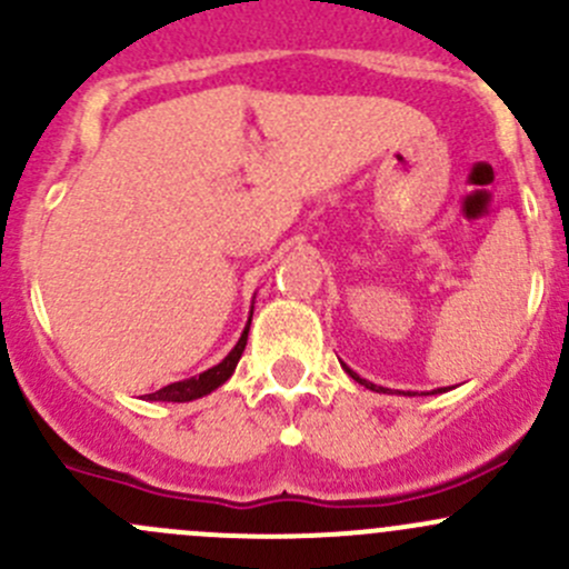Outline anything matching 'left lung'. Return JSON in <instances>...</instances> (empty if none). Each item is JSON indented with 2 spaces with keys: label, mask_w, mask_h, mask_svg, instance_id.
Returning a JSON list of instances; mask_svg holds the SVG:
<instances>
[{
  "label": "left lung",
  "mask_w": 569,
  "mask_h": 569,
  "mask_svg": "<svg viewBox=\"0 0 569 569\" xmlns=\"http://www.w3.org/2000/svg\"><path fill=\"white\" fill-rule=\"evenodd\" d=\"M343 369H347V366H343ZM347 371H349V377H352V380L363 382V386H366V388H371V391H386V388H377V386H375V382H366V380H360V377H358V375H355V371H352V369H347ZM440 391H443V388H440ZM407 396H410V393H407Z\"/></svg>",
  "instance_id": "left-lung-1"
}]
</instances>
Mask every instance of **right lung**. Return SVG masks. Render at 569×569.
Instances as JSON below:
<instances>
[{
    "instance_id": "obj_1",
    "label": "right lung",
    "mask_w": 569,
    "mask_h": 569,
    "mask_svg": "<svg viewBox=\"0 0 569 569\" xmlns=\"http://www.w3.org/2000/svg\"><path fill=\"white\" fill-rule=\"evenodd\" d=\"M250 319H252V311H250ZM250 319H248V327H244L242 338H239L237 347L228 352V358L222 360V363L211 366L209 371H203V375H198V377H189V380L170 382V386L159 388L157 393H148L146 399H151V401H192V399H200V396L217 391V388H220L222 382H226L228 377L233 375V369H237L239 358H242V352H244V347H248Z\"/></svg>"
}]
</instances>
